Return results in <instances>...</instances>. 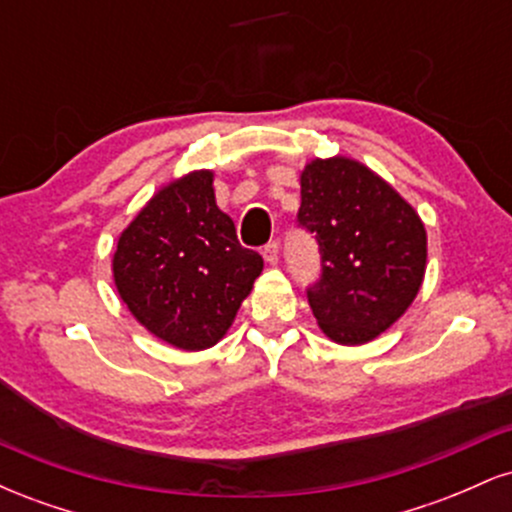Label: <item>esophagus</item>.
I'll list each match as a JSON object with an SVG mask.
<instances>
[{
  "label": "esophagus",
  "instance_id": "34e87169",
  "mask_svg": "<svg viewBox=\"0 0 512 512\" xmlns=\"http://www.w3.org/2000/svg\"><path fill=\"white\" fill-rule=\"evenodd\" d=\"M262 255H264V260H267L269 264H276L279 262V243H267L264 245V250H262Z\"/></svg>",
  "mask_w": 512,
  "mask_h": 512
}]
</instances>
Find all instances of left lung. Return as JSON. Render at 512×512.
I'll return each mask as SVG.
<instances>
[{"label":"left lung","instance_id":"obj_1","mask_svg":"<svg viewBox=\"0 0 512 512\" xmlns=\"http://www.w3.org/2000/svg\"><path fill=\"white\" fill-rule=\"evenodd\" d=\"M298 223L320 245L308 303L332 342H373L407 313L424 284L426 228L390 182L354 158H315L301 173Z\"/></svg>","mask_w":512,"mask_h":512}]
</instances>
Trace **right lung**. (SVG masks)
<instances>
[{
	"label": "right lung",
	"instance_id": "1",
	"mask_svg": "<svg viewBox=\"0 0 512 512\" xmlns=\"http://www.w3.org/2000/svg\"><path fill=\"white\" fill-rule=\"evenodd\" d=\"M262 257L238 243L216 207L214 173L168 182L117 238L113 279L129 313L182 351L214 346L262 274Z\"/></svg>",
	"mask_w": 512,
	"mask_h": 512
}]
</instances>
